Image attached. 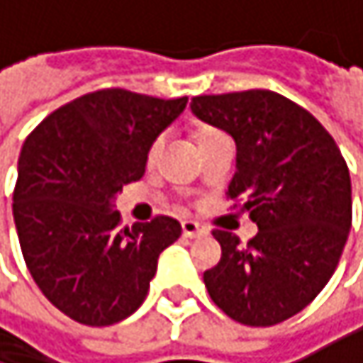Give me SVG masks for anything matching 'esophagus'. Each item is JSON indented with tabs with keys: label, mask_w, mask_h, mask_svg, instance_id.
Masks as SVG:
<instances>
[{
	"label": "esophagus",
	"mask_w": 363,
	"mask_h": 363,
	"mask_svg": "<svg viewBox=\"0 0 363 363\" xmlns=\"http://www.w3.org/2000/svg\"><path fill=\"white\" fill-rule=\"evenodd\" d=\"M183 234L187 238H200V236H206L208 230L198 221H183Z\"/></svg>",
	"instance_id": "1"
}]
</instances>
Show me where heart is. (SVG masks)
<instances>
[{
	"label": "heart",
	"instance_id": "1",
	"mask_svg": "<svg viewBox=\"0 0 363 363\" xmlns=\"http://www.w3.org/2000/svg\"><path fill=\"white\" fill-rule=\"evenodd\" d=\"M213 133H219V131H217V129H213V127H204V129H200L198 140H204V138H208V135H213ZM161 146H163V135L155 138V142L150 144V148H148V161H155V159H157V155H159Z\"/></svg>",
	"mask_w": 363,
	"mask_h": 363
}]
</instances>
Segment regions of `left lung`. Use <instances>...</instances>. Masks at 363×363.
<instances>
[{
  "label": "left lung",
  "instance_id": "8db88e82",
  "mask_svg": "<svg viewBox=\"0 0 363 363\" xmlns=\"http://www.w3.org/2000/svg\"><path fill=\"white\" fill-rule=\"evenodd\" d=\"M191 112L234 138L228 196L259 228L247 247L213 232L223 255L204 272L206 289L238 323H281L319 296L340 262L351 230L349 167L325 127L274 91L200 95Z\"/></svg>",
  "mask_w": 363,
  "mask_h": 363
}]
</instances>
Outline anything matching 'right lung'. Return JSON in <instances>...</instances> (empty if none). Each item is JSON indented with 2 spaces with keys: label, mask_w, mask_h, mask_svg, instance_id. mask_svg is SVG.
I'll list each match as a JSON object with an SVG mask.
<instances>
[{
  "label": "right lung",
  "mask_w": 363,
  "mask_h": 363,
  "mask_svg": "<svg viewBox=\"0 0 363 363\" xmlns=\"http://www.w3.org/2000/svg\"><path fill=\"white\" fill-rule=\"evenodd\" d=\"M187 106L125 89L86 93L25 140L14 225L25 264L52 306L101 328L140 308L163 249L183 234L172 217L121 228L118 191L146 169L148 148Z\"/></svg>",
  "instance_id": "1"
}]
</instances>
